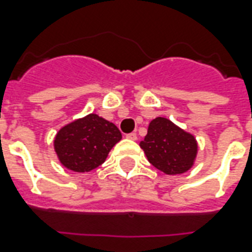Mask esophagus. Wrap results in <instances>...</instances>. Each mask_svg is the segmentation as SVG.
Instances as JSON below:
<instances>
[{
    "instance_id": "obj_1",
    "label": "esophagus",
    "mask_w": 252,
    "mask_h": 252,
    "mask_svg": "<svg viewBox=\"0 0 252 252\" xmlns=\"http://www.w3.org/2000/svg\"><path fill=\"white\" fill-rule=\"evenodd\" d=\"M126 138H129V140L134 141V140H137V133H134V132H132V133H128L126 134Z\"/></svg>"
}]
</instances>
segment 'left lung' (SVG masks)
<instances>
[{
  "label": "left lung",
  "instance_id": "1",
  "mask_svg": "<svg viewBox=\"0 0 252 252\" xmlns=\"http://www.w3.org/2000/svg\"><path fill=\"white\" fill-rule=\"evenodd\" d=\"M140 146L150 163L168 175L188 171L197 153L195 137L166 118L150 122L148 134Z\"/></svg>",
  "mask_w": 252,
  "mask_h": 252
}]
</instances>
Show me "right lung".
I'll list each match as a JSON object with an SVG mask.
<instances>
[{
  "mask_svg": "<svg viewBox=\"0 0 252 252\" xmlns=\"http://www.w3.org/2000/svg\"><path fill=\"white\" fill-rule=\"evenodd\" d=\"M120 140L122 133L118 126L90 114L59 130L55 150L65 167L86 172L102 165L112 146Z\"/></svg>",
  "mask_w": 252,
  "mask_h": 252,
  "instance_id": "add662e5",
  "label": "right lung"
}]
</instances>
